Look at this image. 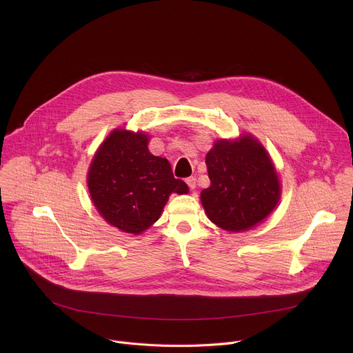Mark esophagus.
<instances>
[{"mask_svg":"<svg viewBox=\"0 0 353 353\" xmlns=\"http://www.w3.org/2000/svg\"><path fill=\"white\" fill-rule=\"evenodd\" d=\"M186 183L189 184V188L193 190V189H196V177H189V179H186Z\"/></svg>","mask_w":353,"mask_h":353,"instance_id":"obj_1","label":"esophagus"}]
</instances>
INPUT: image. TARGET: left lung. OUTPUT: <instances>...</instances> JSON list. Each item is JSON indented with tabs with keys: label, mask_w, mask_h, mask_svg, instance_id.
I'll return each instance as SVG.
<instances>
[{
	"label": "left lung",
	"mask_w": 353,
	"mask_h": 353,
	"mask_svg": "<svg viewBox=\"0 0 353 353\" xmlns=\"http://www.w3.org/2000/svg\"><path fill=\"white\" fill-rule=\"evenodd\" d=\"M210 186L200 199L209 219L243 232L266 219L281 197V183L261 143L249 136L217 141L206 156Z\"/></svg>",
	"instance_id": "obj_1"
}]
</instances>
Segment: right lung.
Returning <instances> with one entry per match:
<instances>
[{
    "mask_svg": "<svg viewBox=\"0 0 353 353\" xmlns=\"http://www.w3.org/2000/svg\"><path fill=\"white\" fill-rule=\"evenodd\" d=\"M143 133L114 130L88 170V190L100 214L121 232L140 234L160 217L169 196L188 193L170 163L148 152Z\"/></svg>",
    "mask_w": 353,
    "mask_h": 353,
    "instance_id": "right-lung-1",
    "label": "right lung"
}]
</instances>
